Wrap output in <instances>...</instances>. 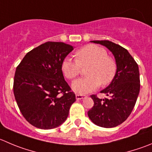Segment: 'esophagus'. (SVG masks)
I'll use <instances>...</instances> for the list:
<instances>
[{"instance_id": "esophagus-1", "label": "esophagus", "mask_w": 152, "mask_h": 152, "mask_svg": "<svg viewBox=\"0 0 152 152\" xmlns=\"http://www.w3.org/2000/svg\"><path fill=\"white\" fill-rule=\"evenodd\" d=\"M86 97V95H80V94H77V95H76V99H77V100H80V99H85Z\"/></svg>"}]
</instances>
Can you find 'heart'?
I'll return each mask as SVG.
<instances>
[{
	"instance_id": "obj_1",
	"label": "heart",
	"mask_w": 152,
	"mask_h": 152,
	"mask_svg": "<svg viewBox=\"0 0 152 152\" xmlns=\"http://www.w3.org/2000/svg\"><path fill=\"white\" fill-rule=\"evenodd\" d=\"M75 60L66 57L63 60L61 69L69 80L80 74L81 67L86 68V77L77 79L72 83L75 92L86 94L95 90L101 84L107 86L113 80L117 71L116 62L107 55L104 48L97 45H88L75 53Z\"/></svg>"
}]
</instances>
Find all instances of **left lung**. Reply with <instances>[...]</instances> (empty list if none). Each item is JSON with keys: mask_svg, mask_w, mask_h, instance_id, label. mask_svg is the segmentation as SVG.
Returning <instances> with one entry per match:
<instances>
[{"mask_svg": "<svg viewBox=\"0 0 152 152\" xmlns=\"http://www.w3.org/2000/svg\"><path fill=\"white\" fill-rule=\"evenodd\" d=\"M113 53L117 65L116 75L110 84L101 91L108 98L101 99L96 95L91 98L94 105L88 116L95 125L113 128L125 122L135 106L140 89V72L137 62L128 50L108 40H96Z\"/></svg>", "mask_w": 152, "mask_h": 152, "instance_id": "8db88e82", "label": "left lung"}]
</instances>
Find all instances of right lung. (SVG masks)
Wrapping results in <instances>:
<instances>
[{"instance_id": "obj_1", "label": "right lung", "mask_w": 152, "mask_h": 152, "mask_svg": "<svg viewBox=\"0 0 152 152\" xmlns=\"http://www.w3.org/2000/svg\"><path fill=\"white\" fill-rule=\"evenodd\" d=\"M72 50L64 42H47L29 51L17 66L15 101L23 116L36 128L52 129L63 124L76 101L61 69Z\"/></svg>"}]
</instances>
